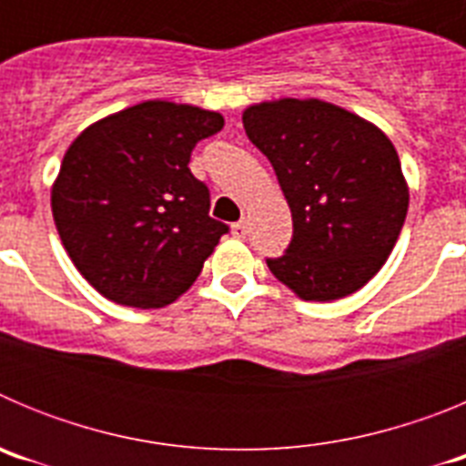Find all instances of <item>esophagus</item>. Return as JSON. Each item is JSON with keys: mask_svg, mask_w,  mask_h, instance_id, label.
Instances as JSON below:
<instances>
[{"mask_svg": "<svg viewBox=\"0 0 466 466\" xmlns=\"http://www.w3.org/2000/svg\"><path fill=\"white\" fill-rule=\"evenodd\" d=\"M230 233L236 238H245L247 236V221H238V224L230 226Z\"/></svg>", "mask_w": 466, "mask_h": 466, "instance_id": "1", "label": "esophagus"}]
</instances>
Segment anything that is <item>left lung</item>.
<instances>
[{
	"label": "left lung",
	"instance_id": "left-lung-1",
	"mask_svg": "<svg viewBox=\"0 0 466 466\" xmlns=\"http://www.w3.org/2000/svg\"><path fill=\"white\" fill-rule=\"evenodd\" d=\"M249 142L270 160L294 236L270 273L303 300L361 289L392 254L409 212L394 144L361 116L322 100L247 106Z\"/></svg>",
	"mask_w": 466,
	"mask_h": 466
}]
</instances>
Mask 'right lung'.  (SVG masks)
Returning <instances> with one entry per match:
<instances>
[{"instance_id": "1", "label": "right lung", "mask_w": 466, "mask_h": 466, "mask_svg": "<svg viewBox=\"0 0 466 466\" xmlns=\"http://www.w3.org/2000/svg\"><path fill=\"white\" fill-rule=\"evenodd\" d=\"M224 116L149 100L74 139L51 191L56 228L105 299L163 308L196 282L228 226L209 217V188L188 160Z\"/></svg>"}]
</instances>
